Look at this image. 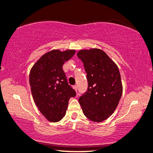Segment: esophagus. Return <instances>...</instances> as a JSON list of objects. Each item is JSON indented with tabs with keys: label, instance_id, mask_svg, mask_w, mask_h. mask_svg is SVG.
Returning a JSON list of instances; mask_svg holds the SVG:
<instances>
[{
	"label": "esophagus",
	"instance_id": "obj_1",
	"mask_svg": "<svg viewBox=\"0 0 153 153\" xmlns=\"http://www.w3.org/2000/svg\"><path fill=\"white\" fill-rule=\"evenodd\" d=\"M73 88L75 89V90L76 91V92H78V86H77V85H74V86H73Z\"/></svg>",
	"mask_w": 153,
	"mask_h": 153
}]
</instances>
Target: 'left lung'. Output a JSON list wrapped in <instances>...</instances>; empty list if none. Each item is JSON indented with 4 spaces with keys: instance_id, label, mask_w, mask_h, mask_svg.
I'll return each instance as SVG.
<instances>
[{
    "instance_id": "1",
    "label": "left lung",
    "mask_w": 153,
    "mask_h": 153,
    "mask_svg": "<svg viewBox=\"0 0 153 153\" xmlns=\"http://www.w3.org/2000/svg\"><path fill=\"white\" fill-rule=\"evenodd\" d=\"M78 56L87 73L88 90L79 98L85 117L101 122L112 114L122 94V84L119 68L101 49L81 50Z\"/></svg>"
}]
</instances>
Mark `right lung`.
Segmentation results:
<instances>
[{
    "label": "right lung",
    "instance_id": "obj_1",
    "mask_svg": "<svg viewBox=\"0 0 153 153\" xmlns=\"http://www.w3.org/2000/svg\"><path fill=\"white\" fill-rule=\"evenodd\" d=\"M75 53V50H53L42 56L30 71V85L34 101L49 121L62 119L69 100L76 95L63 70V65Z\"/></svg>",
    "mask_w": 153,
    "mask_h": 153
}]
</instances>
